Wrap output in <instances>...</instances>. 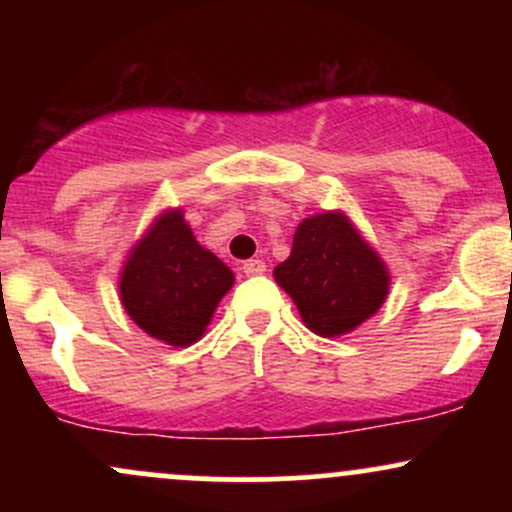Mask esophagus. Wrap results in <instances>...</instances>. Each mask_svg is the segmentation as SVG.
<instances>
[{
  "instance_id": "obj_1",
  "label": "esophagus",
  "mask_w": 512,
  "mask_h": 512,
  "mask_svg": "<svg viewBox=\"0 0 512 512\" xmlns=\"http://www.w3.org/2000/svg\"><path fill=\"white\" fill-rule=\"evenodd\" d=\"M243 272L248 276H257V274H264L267 272V264H264L262 260H248L243 264Z\"/></svg>"
}]
</instances>
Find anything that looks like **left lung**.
Returning <instances> with one entry per match:
<instances>
[{"label":"left lung","instance_id":"1","mask_svg":"<svg viewBox=\"0 0 512 512\" xmlns=\"http://www.w3.org/2000/svg\"><path fill=\"white\" fill-rule=\"evenodd\" d=\"M276 284L322 337H339L368 320L387 296L390 276L349 219L325 211L296 228L293 250L274 269Z\"/></svg>","mask_w":512,"mask_h":512}]
</instances>
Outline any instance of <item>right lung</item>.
Wrapping results in <instances>:
<instances>
[{"label": "right lung", "mask_w": 512, "mask_h": 512, "mask_svg": "<svg viewBox=\"0 0 512 512\" xmlns=\"http://www.w3.org/2000/svg\"><path fill=\"white\" fill-rule=\"evenodd\" d=\"M231 286L233 272L197 243L182 211H166L129 255L120 296L146 334L170 346H190Z\"/></svg>", "instance_id": "add662e5"}]
</instances>
